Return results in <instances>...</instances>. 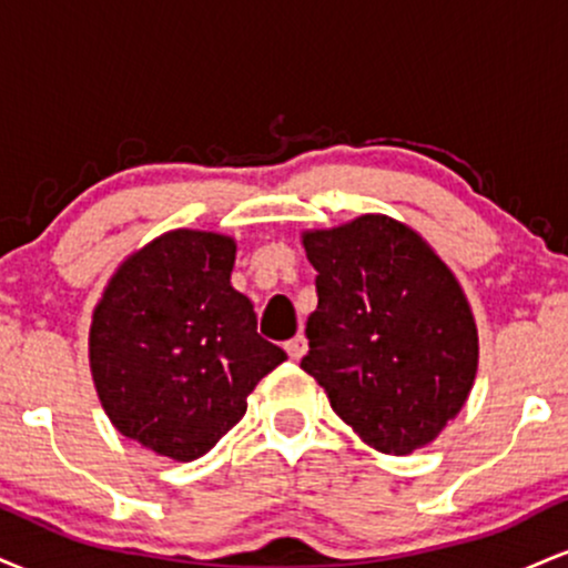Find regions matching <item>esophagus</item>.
Masks as SVG:
<instances>
[{
  "label": "esophagus",
  "mask_w": 568,
  "mask_h": 568,
  "mask_svg": "<svg viewBox=\"0 0 568 568\" xmlns=\"http://www.w3.org/2000/svg\"><path fill=\"white\" fill-rule=\"evenodd\" d=\"M285 352L291 355V361H302L306 355V338L302 334L288 338V342H285Z\"/></svg>",
  "instance_id": "1"
}]
</instances>
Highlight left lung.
Listing matches in <instances>:
<instances>
[{"instance_id": "8db88e82", "label": "left lung", "mask_w": 568, "mask_h": 568, "mask_svg": "<svg viewBox=\"0 0 568 568\" xmlns=\"http://www.w3.org/2000/svg\"><path fill=\"white\" fill-rule=\"evenodd\" d=\"M304 247L317 310L302 368L376 452L427 446L478 371V331L452 270L414 230L374 213L306 232Z\"/></svg>"}]
</instances>
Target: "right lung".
<instances>
[{
	"mask_svg": "<svg viewBox=\"0 0 568 568\" xmlns=\"http://www.w3.org/2000/svg\"><path fill=\"white\" fill-rule=\"evenodd\" d=\"M234 240L175 230L116 270L95 306L90 371L114 427L179 462L211 452L285 361L232 288Z\"/></svg>",
	"mask_w": 568,
	"mask_h": 568,
	"instance_id": "1",
	"label": "right lung"
}]
</instances>
